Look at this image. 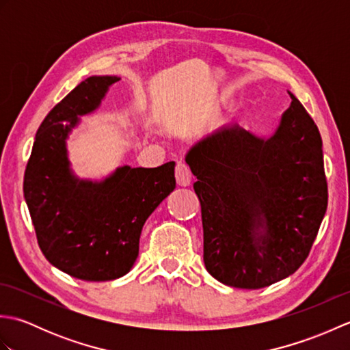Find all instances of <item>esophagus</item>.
Returning a JSON list of instances; mask_svg holds the SVG:
<instances>
[{
  "label": "esophagus",
  "mask_w": 350,
  "mask_h": 350,
  "mask_svg": "<svg viewBox=\"0 0 350 350\" xmlns=\"http://www.w3.org/2000/svg\"><path fill=\"white\" fill-rule=\"evenodd\" d=\"M192 180L191 170L185 162H179L176 165V182L179 187H189Z\"/></svg>",
  "instance_id": "1"
}]
</instances>
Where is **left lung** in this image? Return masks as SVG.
<instances>
[{
	"label": "left lung",
	"mask_w": 350,
	"mask_h": 350,
	"mask_svg": "<svg viewBox=\"0 0 350 350\" xmlns=\"http://www.w3.org/2000/svg\"><path fill=\"white\" fill-rule=\"evenodd\" d=\"M271 137L222 126L187 153L202 204L207 272L237 288H262L306 262L328 206L322 138L302 103Z\"/></svg>",
	"instance_id": "8db88e82"
}]
</instances>
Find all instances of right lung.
<instances>
[{
    "label": "right lung",
    "instance_id": "right-lung-1",
    "mask_svg": "<svg viewBox=\"0 0 350 350\" xmlns=\"http://www.w3.org/2000/svg\"><path fill=\"white\" fill-rule=\"evenodd\" d=\"M118 79L87 78L49 111L24 176V197L43 256L84 281L116 280L132 269L146 219L176 188L173 161L156 168L118 167L100 182L78 179L70 170L66 139Z\"/></svg>",
    "mask_w": 350,
    "mask_h": 350
}]
</instances>
